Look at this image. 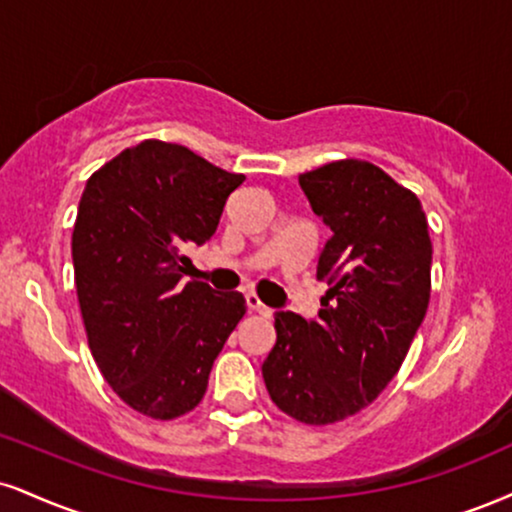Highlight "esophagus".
Instances as JSON below:
<instances>
[{
  "label": "esophagus",
  "instance_id": "esophagus-1",
  "mask_svg": "<svg viewBox=\"0 0 512 512\" xmlns=\"http://www.w3.org/2000/svg\"><path fill=\"white\" fill-rule=\"evenodd\" d=\"M245 303H248V307H250L252 312H260V315H264V317H272V312H274L272 307H267V305H264L262 300L257 298L255 293H248V295H245Z\"/></svg>",
  "mask_w": 512,
  "mask_h": 512
}]
</instances>
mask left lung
<instances>
[{"label": "left lung", "instance_id": "left-lung-1", "mask_svg": "<svg viewBox=\"0 0 512 512\" xmlns=\"http://www.w3.org/2000/svg\"><path fill=\"white\" fill-rule=\"evenodd\" d=\"M331 229L317 279L329 283L317 319L276 312L262 377L276 408L334 424L389 386L427 315L432 240L422 202L379 166L341 159L298 178Z\"/></svg>", "mask_w": 512, "mask_h": 512}]
</instances>
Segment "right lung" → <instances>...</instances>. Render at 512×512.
I'll list each match as a JSON object with an SVG mask.
<instances>
[{
	"label": "right lung",
	"mask_w": 512,
	"mask_h": 512,
	"mask_svg": "<svg viewBox=\"0 0 512 512\" xmlns=\"http://www.w3.org/2000/svg\"><path fill=\"white\" fill-rule=\"evenodd\" d=\"M243 181L188 147L143 140L80 195L71 255L90 353L116 396L152 420L200 403L245 315L238 291L183 283L193 267L186 252L214 236Z\"/></svg>",
	"instance_id": "right-lung-1"
}]
</instances>
